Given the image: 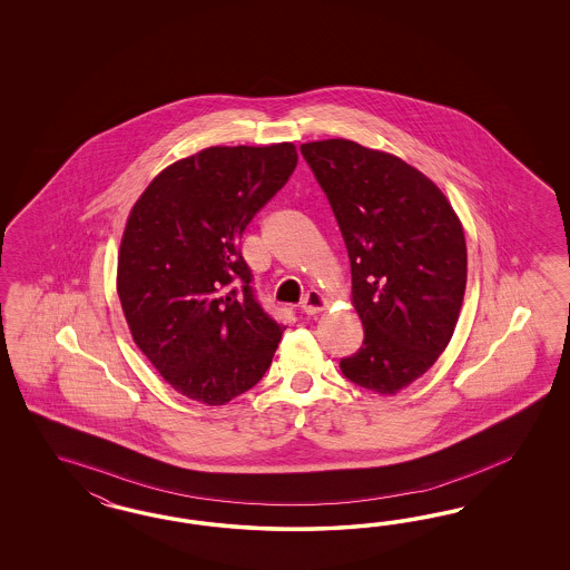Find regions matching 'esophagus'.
<instances>
[{
	"label": "esophagus",
	"mask_w": 570,
	"mask_h": 570,
	"mask_svg": "<svg viewBox=\"0 0 570 570\" xmlns=\"http://www.w3.org/2000/svg\"><path fill=\"white\" fill-rule=\"evenodd\" d=\"M301 307H303V313H307V315H317V313H322V311L328 307V301L320 291H309V293L305 294Z\"/></svg>",
	"instance_id": "34e87169"
}]
</instances>
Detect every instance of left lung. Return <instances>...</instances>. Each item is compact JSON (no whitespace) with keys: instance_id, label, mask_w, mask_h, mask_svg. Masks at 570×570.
Segmentation results:
<instances>
[{"instance_id":"1","label":"left lung","mask_w":570,"mask_h":570,"mask_svg":"<svg viewBox=\"0 0 570 570\" xmlns=\"http://www.w3.org/2000/svg\"><path fill=\"white\" fill-rule=\"evenodd\" d=\"M345 238L363 346L346 379L382 397L426 374L466 293L464 227L441 188L399 156L351 139L301 144Z\"/></svg>"}]
</instances>
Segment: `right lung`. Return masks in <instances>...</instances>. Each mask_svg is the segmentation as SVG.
<instances>
[{"mask_svg":"<svg viewBox=\"0 0 570 570\" xmlns=\"http://www.w3.org/2000/svg\"><path fill=\"white\" fill-rule=\"evenodd\" d=\"M296 160L291 141L210 146L158 173L129 210L117 261L122 315L184 397L225 405L272 363L284 328L253 296L240 238Z\"/></svg>","mask_w":570,"mask_h":570,"instance_id":"obj_1","label":"right lung"}]
</instances>
